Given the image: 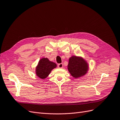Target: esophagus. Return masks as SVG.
I'll return each mask as SVG.
<instances>
[{"mask_svg":"<svg viewBox=\"0 0 120 120\" xmlns=\"http://www.w3.org/2000/svg\"><path fill=\"white\" fill-rule=\"evenodd\" d=\"M58 67L59 68H62L63 67V64L62 63H60L58 64Z\"/></svg>","mask_w":120,"mask_h":120,"instance_id":"1","label":"esophagus"}]
</instances>
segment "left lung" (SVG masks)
I'll list each match as a JSON object with an SVG mask.
<instances>
[{"label":"left lung","instance_id":"obj_1","mask_svg":"<svg viewBox=\"0 0 120 120\" xmlns=\"http://www.w3.org/2000/svg\"><path fill=\"white\" fill-rule=\"evenodd\" d=\"M67 68L73 77L78 78L87 73L89 65L87 62L82 57L72 56L69 58Z\"/></svg>","mask_w":120,"mask_h":120}]
</instances>
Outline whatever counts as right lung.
Returning <instances> with one entry per match:
<instances>
[{
  "mask_svg": "<svg viewBox=\"0 0 120 120\" xmlns=\"http://www.w3.org/2000/svg\"><path fill=\"white\" fill-rule=\"evenodd\" d=\"M56 67V64L50 61L47 58H42L38 62L36 67V75L40 79H44L48 76L53 69Z\"/></svg>",
  "mask_w": 120,
  "mask_h": 120,
  "instance_id": "obj_1",
  "label": "right lung"
}]
</instances>
